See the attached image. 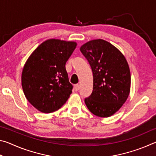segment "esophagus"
<instances>
[{
  "instance_id": "34e87169",
  "label": "esophagus",
  "mask_w": 156,
  "mask_h": 156,
  "mask_svg": "<svg viewBox=\"0 0 156 156\" xmlns=\"http://www.w3.org/2000/svg\"><path fill=\"white\" fill-rule=\"evenodd\" d=\"M73 89H74L76 91H78L79 89H80V85H79V84H75L74 87H73Z\"/></svg>"
}]
</instances>
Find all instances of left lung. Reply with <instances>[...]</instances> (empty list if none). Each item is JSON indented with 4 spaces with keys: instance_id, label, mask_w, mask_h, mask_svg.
<instances>
[{
    "instance_id": "obj_1",
    "label": "left lung",
    "mask_w": 156,
    "mask_h": 156,
    "mask_svg": "<svg viewBox=\"0 0 156 156\" xmlns=\"http://www.w3.org/2000/svg\"><path fill=\"white\" fill-rule=\"evenodd\" d=\"M90 65L93 91L84 99L95 115L107 118L119 110L130 93L131 73L125 56L117 47L102 39H95L80 48Z\"/></svg>"
}]
</instances>
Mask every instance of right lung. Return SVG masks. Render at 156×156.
Listing matches in <instances>:
<instances>
[{
    "label": "right lung",
    "instance_id": "1",
    "mask_svg": "<svg viewBox=\"0 0 156 156\" xmlns=\"http://www.w3.org/2000/svg\"><path fill=\"white\" fill-rule=\"evenodd\" d=\"M77 43L48 39L31 53L23 67L21 83L26 98L37 110L49 113L64 105L72 92L65 64Z\"/></svg>",
    "mask_w": 156,
    "mask_h": 156
}]
</instances>
